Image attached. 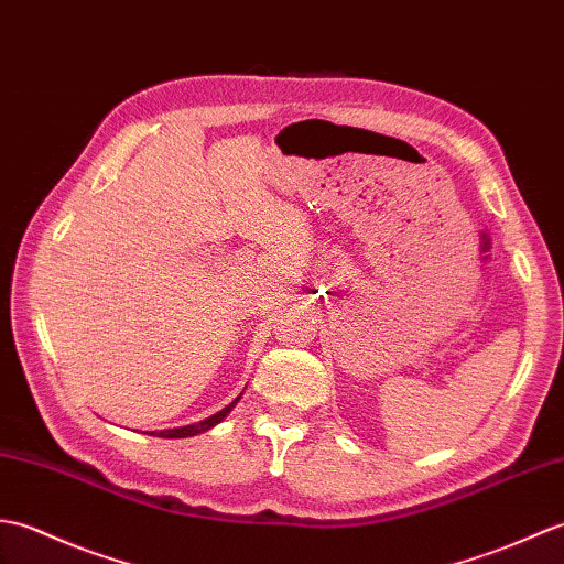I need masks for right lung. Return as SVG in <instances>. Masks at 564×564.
I'll use <instances>...</instances> for the list:
<instances>
[{
	"label": "right lung",
	"instance_id": "right-lung-1",
	"mask_svg": "<svg viewBox=\"0 0 564 564\" xmlns=\"http://www.w3.org/2000/svg\"><path fill=\"white\" fill-rule=\"evenodd\" d=\"M241 400V395L234 400V403H229L227 408L224 410H219V412H215V415L212 417H205V420H199V422H195V424H185V427H176V430H159V432H144V434H152V436H161V440H185V436H195V434H203V432H207V430H212L215 427V424H219L224 417L229 415V412L236 408V403H239Z\"/></svg>",
	"mask_w": 564,
	"mask_h": 564
}]
</instances>
